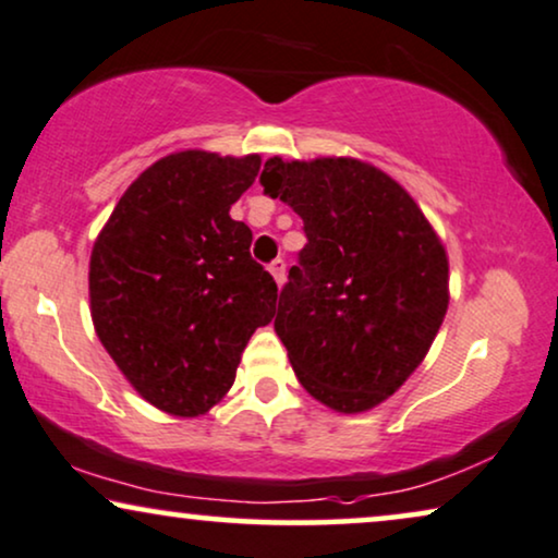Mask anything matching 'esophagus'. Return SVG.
I'll return each instance as SVG.
<instances>
[{
    "mask_svg": "<svg viewBox=\"0 0 558 558\" xmlns=\"http://www.w3.org/2000/svg\"><path fill=\"white\" fill-rule=\"evenodd\" d=\"M270 272H272L275 283L283 286V280H286V259H283V257L272 259V263H270Z\"/></svg>",
    "mask_w": 558,
    "mask_h": 558,
    "instance_id": "1",
    "label": "esophagus"
}]
</instances>
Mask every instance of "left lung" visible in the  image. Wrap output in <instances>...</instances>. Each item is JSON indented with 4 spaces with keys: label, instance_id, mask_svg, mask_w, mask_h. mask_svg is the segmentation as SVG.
Listing matches in <instances>:
<instances>
[{
    "label": "left lung",
    "instance_id": "8db88e82",
    "mask_svg": "<svg viewBox=\"0 0 558 558\" xmlns=\"http://www.w3.org/2000/svg\"><path fill=\"white\" fill-rule=\"evenodd\" d=\"M259 183L306 232L275 314L293 373L333 411L383 403L421 365L447 314L439 236L413 198L367 162L270 158Z\"/></svg>",
    "mask_w": 558,
    "mask_h": 558
}]
</instances>
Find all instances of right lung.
Wrapping results in <instances>:
<instances>
[{"mask_svg": "<svg viewBox=\"0 0 558 558\" xmlns=\"http://www.w3.org/2000/svg\"><path fill=\"white\" fill-rule=\"evenodd\" d=\"M257 170L259 155H168L124 191L94 244V329L166 413L219 403L250 337L275 316L278 286L250 255V227L229 217Z\"/></svg>", "mask_w": 558, "mask_h": 558, "instance_id": "add662e5", "label": "right lung"}]
</instances>
